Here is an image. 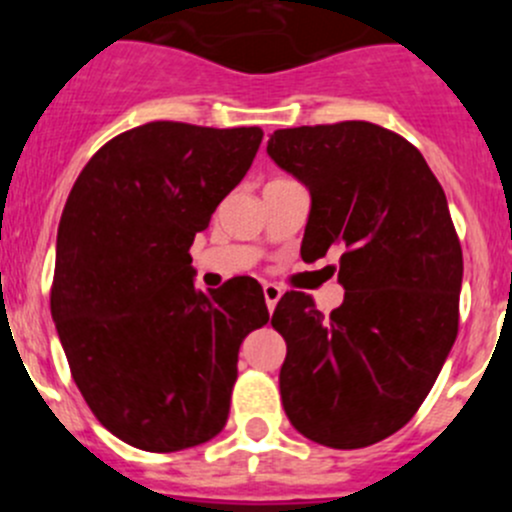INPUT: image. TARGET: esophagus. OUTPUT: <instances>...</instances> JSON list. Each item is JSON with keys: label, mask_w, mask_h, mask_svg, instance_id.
<instances>
[{"label": "esophagus", "mask_w": 512, "mask_h": 512, "mask_svg": "<svg viewBox=\"0 0 512 512\" xmlns=\"http://www.w3.org/2000/svg\"><path fill=\"white\" fill-rule=\"evenodd\" d=\"M262 292H265V302H267V309H275L277 302H280L282 297V289L277 285H272V282H265V287H262Z\"/></svg>", "instance_id": "1"}]
</instances>
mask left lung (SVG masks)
Here are the masks:
<instances>
[{
	"instance_id": "left-lung-1",
	"label": "left lung",
	"mask_w": 512,
	"mask_h": 512,
	"mask_svg": "<svg viewBox=\"0 0 512 512\" xmlns=\"http://www.w3.org/2000/svg\"><path fill=\"white\" fill-rule=\"evenodd\" d=\"M267 156L309 190L302 260L342 247L344 302L285 292V414L309 441L364 448L399 431L458 334L463 252L446 193L406 138L366 121L275 131Z\"/></svg>"
}]
</instances>
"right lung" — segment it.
Wrapping results in <instances>:
<instances>
[{
	"label": "right lung",
	"instance_id": "obj_1",
	"mask_svg": "<svg viewBox=\"0 0 512 512\" xmlns=\"http://www.w3.org/2000/svg\"><path fill=\"white\" fill-rule=\"evenodd\" d=\"M260 143L257 126L153 121L108 141L71 188L51 317L81 396L128 446L173 453L223 431L242 339L270 314L252 277L195 287L190 245Z\"/></svg>",
	"mask_w": 512,
	"mask_h": 512
}]
</instances>
